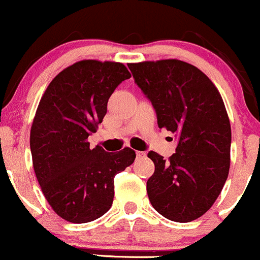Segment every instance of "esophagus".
Wrapping results in <instances>:
<instances>
[{"label": "esophagus", "instance_id": "esophagus-1", "mask_svg": "<svg viewBox=\"0 0 260 260\" xmlns=\"http://www.w3.org/2000/svg\"><path fill=\"white\" fill-rule=\"evenodd\" d=\"M136 156L138 158H143V156H145V151H136Z\"/></svg>", "mask_w": 260, "mask_h": 260}]
</instances>
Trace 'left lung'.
Wrapping results in <instances>:
<instances>
[{
    "mask_svg": "<svg viewBox=\"0 0 260 260\" xmlns=\"http://www.w3.org/2000/svg\"><path fill=\"white\" fill-rule=\"evenodd\" d=\"M129 68L155 110L158 126L178 141L168 161L148 153L155 166L146 182L149 201L168 220H196L216 201L230 168L231 127L220 92L204 72L177 59Z\"/></svg>",
    "mask_w": 260,
    "mask_h": 260,
    "instance_id": "obj_1",
    "label": "left lung"
}]
</instances>
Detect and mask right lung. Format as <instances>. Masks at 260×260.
Listing matches in <instances>:
<instances>
[{
  "label": "right lung",
  "instance_id": "obj_1",
  "mask_svg": "<svg viewBox=\"0 0 260 260\" xmlns=\"http://www.w3.org/2000/svg\"><path fill=\"white\" fill-rule=\"evenodd\" d=\"M131 77L122 63L81 60L63 69L38 106L30 149L32 166L46 201L58 216L74 223L106 214L114 201V178L135 160L125 148L107 153L89 148L116 87Z\"/></svg>",
  "mask_w": 260,
  "mask_h": 260
}]
</instances>
